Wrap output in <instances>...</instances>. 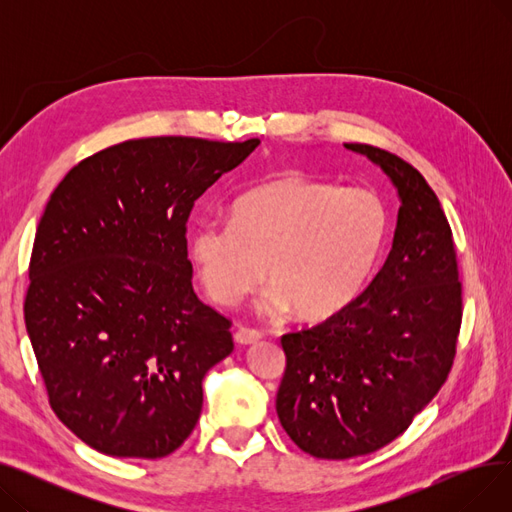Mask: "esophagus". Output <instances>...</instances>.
I'll list each match as a JSON object with an SVG mask.
<instances>
[{"label":"esophagus","instance_id":"obj_1","mask_svg":"<svg viewBox=\"0 0 512 512\" xmlns=\"http://www.w3.org/2000/svg\"><path fill=\"white\" fill-rule=\"evenodd\" d=\"M234 340H236V344H242V346L255 344V342L261 340V332L251 330V328H238L236 334H234Z\"/></svg>","mask_w":512,"mask_h":512}]
</instances>
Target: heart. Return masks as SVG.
<instances>
[{
	"mask_svg": "<svg viewBox=\"0 0 512 512\" xmlns=\"http://www.w3.org/2000/svg\"><path fill=\"white\" fill-rule=\"evenodd\" d=\"M388 226L375 193L292 172L242 193L230 222H199L188 232V257L213 303H240L265 276L263 315L294 309L321 321L363 292Z\"/></svg>",
	"mask_w": 512,
	"mask_h": 512,
	"instance_id": "heart-1",
	"label": "heart"
}]
</instances>
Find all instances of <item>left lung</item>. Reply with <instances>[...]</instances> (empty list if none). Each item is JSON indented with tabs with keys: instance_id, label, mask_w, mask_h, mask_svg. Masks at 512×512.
Returning <instances> with one entry per match:
<instances>
[{
	"instance_id": "obj_1",
	"label": "left lung",
	"mask_w": 512,
	"mask_h": 512,
	"mask_svg": "<svg viewBox=\"0 0 512 512\" xmlns=\"http://www.w3.org/2000/svg\"><path fill=\"white\" fill-rule=\"evenodd\" d=\"M394 184L392 249L369 286L315 328L282 336L276 411L317 459H353L396 440L448 378L463 299L452 232L436 193L405 159L344 143Z\"/></svg>"
}]
</instances>
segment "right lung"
I'll list each match as a JSON object with an SVG mask.
<instances>
[{
	"label": "right lung",
	"instance_id": "right-lung-1",
	"mask_svg": "<svg viewBox=\"0 0 512 512\" xmlns=\"http://www.w3.org/2000/svg\"><path fill=\"white\" fill-rule=\"evenodd\" d=\"M259 139L151 137L107 147L53 191L24 321L58 419L110 456L161 459L195 429L230 319L193 290L186 220Z\"/></svg>",
	"mask_w": 512,
	"mask_h": 512
}]
</instances>
